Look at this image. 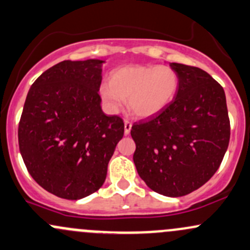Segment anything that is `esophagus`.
Returning <instances> with one entry per match:
<instances>
[{
  "mask_svg": "<svg viewBox=\"0 0 250 250\" xmlns=\"http://www.w3.org/2000/svg\"><path fill=\"white\" fill-rule=\"evenodd\" d=\"M131 125H133V123H131L130 121L125 120V135H128V134H129V131L131 129Z\"/></svg>",
  "mask_w": 250,
  "mask_h": 250,
  "instance_id": "1",
  "label": "esophagus"
}]
</instances>
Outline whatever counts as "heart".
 Instances as JSON below:
<instances>
[{
	"instance_id": "1",
	"label": "heart",
	"mask_w": 250,
	"mask_h": 250,
	"mask_svg": "<svg viewBox=\"0 0 250 250\" xmlns=\"http://www.w3.org/2000/svg\"><path fill=\"white\" fill-rule=\"evenodd\" d=\"M177 71L166 65H130L117 68L110 83L103 85L101 95L111 111H117L123 100L131 114L149 117L165 109L179 89Z\"/></svg>"
}]
</instances>
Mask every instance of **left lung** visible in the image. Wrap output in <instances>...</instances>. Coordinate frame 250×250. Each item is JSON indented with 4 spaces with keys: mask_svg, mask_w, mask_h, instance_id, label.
Instances as JSON below:
<instances>
[{
    "mask_svg": "<svg viewBox=\"0 0 250 250\" xmlns=\"http://www.w3.org/2000/svg\"><path fill=\"white\" fill-rule=\"evenodd\" d=\"M180 84L171 103L130 134L138 173L156 193L182 197L216 173L230 140V120L221 84L202 68L172 62Z\"/></svg>",
    "mask_w": 250,
    "mask_h": 250,
    "instance_id": "1",
    "label": "left lung"
}]
</instances>
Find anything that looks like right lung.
I'll list each match as a JSON object with an SVG mask.
<instances>
[{
	"label": "right lung",
	"instance_id": "obj_1",
	"mask_svg": "<svg viewBox=\"0 0 250 250\" xmlns=\"http://www.w3.org/2000/svg\"><path fill=\"white\" fill-rule=\"evenodd\" d=\"M102 62H58L38 77L24 102L18 130L23 163L41 188L60 198L97 191L123 138V120L101 109Z\"/></svg>",
	"mask_w": 250,
	"mask_h": 250
}]
</instances>
